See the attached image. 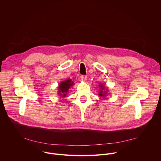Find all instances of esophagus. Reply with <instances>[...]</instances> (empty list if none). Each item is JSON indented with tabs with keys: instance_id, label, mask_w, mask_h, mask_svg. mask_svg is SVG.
Segmentation results:
<instances>
[{
	"instance_id": "34e87169",
	"label": "esophagus",
	"mask_w": 161,
	"mask_h": 161,
	"mask_svg": "<svg viewBox=\"0 0 161 161\" xmlns=\"http://www.w3.org/2000/svg\"><path fill=\"white\" fill-rule=\"evenodd\" d=\"M80 78H81V80H82V81H86V78H87V76H86V75H81V76H80Z\"/></svg>"
}]
</instances>
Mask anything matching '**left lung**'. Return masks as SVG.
<instances>
[{
  "mask_svg": "<svg viewBox=\"0 0 161 161\" xmlns=\"http://www.w3.org/2000/svg\"><path fill=\"white\" fill-rule=\"evenodd\" d=\"M100 86H101V88H102V89H103V88H104V87L103 85H100ZM103 91L102 90H101L99 91V96H106V94L103 93Z\"/></svg>",
  "mask_w": 161,
  "mask_h": 161,
  "instance_id": "left-lung-1",
  "label": "left lung"
}]
</instances>
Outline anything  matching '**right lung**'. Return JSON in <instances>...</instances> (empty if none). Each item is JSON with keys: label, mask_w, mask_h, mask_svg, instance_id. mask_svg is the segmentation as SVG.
I'll use <instances>...</instances> for the list:
<instances>
[{"label": "right lung", "mask_w": 161, "mask_h": 161, "mask_svg": "<svg viewBox=\"0 0 161 161\" xmlns=\"http://www.w3.org/2000/svg\"><path fill=\"white\" fill-rule=\"evenodd\" d=\"M73 85L74 83L71 81V80H67L64 81H62L59 85L58 87V94H60V96H62V97H65L70 86H72Z\"/></svg>", "instance_id": "add662e5"}]
</instances>
